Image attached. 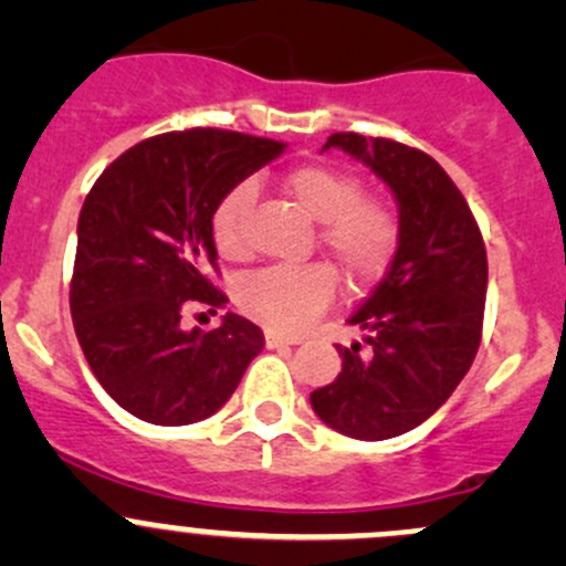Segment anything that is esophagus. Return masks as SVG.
<instances>
[{
	"label": "esophagus",
	"mask_w": 566,
	"mask_h": 566,
	"mask_svg": "<svg viewBox=\"0 0 566 566\" xmlns=\"http://www.w3.org/2000/svg\"><path fill=\"white\" fill-rule=\"evenodd\" d=\"M265 345L268 347H287V345H295V339L276 334V331H265Z\"/></svg>",
	"instance_id": "esophagus-1"
}]
</instances>
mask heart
Instances as JSON below:
<instances>
[{"label": "heart", "mask_w": 566, "mask_h": 566, "mask_svg": "<svg viewBox=\"0 0 566 566\" xmlns=\"http://www.w3.org/2000/svg\"><path fill=\"white\" fill-rule=\"evenodd\" d=\"M284 193L319 221V247L353 290L378 282L399 241V221L389 202L364 197V186L345 169L310 164L282 180ZM254 202L249 182L230 188L213 210L216 247L227 260L247 254V213ZM336 295V276L323 262L271 265L251 273L238 290V304L251 319L279 334L310 325Z\"/></svg>", "instance_id": "1"}]
</instances>
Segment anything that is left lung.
<instances>
[{
  "label": "left lung",
  "instance_id": "1",
  "mask_svg": "<svg viewBox=\"0 0 566 566\" xmlns=\"http://www.w3.org/2000/svg\"><path fill=\"white\" fill-rule=\"evenodd\" d=\"M391 188L399 210L394 260L350 323L364 342L336 347L342 373L312 391L328 427L386 441L430 419L458 389L482 342L488 251L465 197L441 164L416 147L361 134H331Z\"/></svg>",
  "mask_w": 566,
  "mask_h": 566
}]
</instances>
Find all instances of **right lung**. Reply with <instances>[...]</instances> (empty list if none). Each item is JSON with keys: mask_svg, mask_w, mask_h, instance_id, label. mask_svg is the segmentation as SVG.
Segmentation results:
<instances>
[{"mask_svg": "<svg viewBox=\"0 0 566 566\" xmlns=\"http://www.w3.org/2000/svg\"><path fill=\"white\" fill-rule=\"evenodd\" d=\"M284 147L238 130H172L125 150L90 188L71 279L73 328L98 384L136 419H208L265 345L232 312L213 331H182L180 317L227 304L210 282L219 271L213 210Z\"/></svg>", "mask_w": 566, "mask_h": 566, "instance_id": "add662e5", "label": "right lung"}]
</instances>
